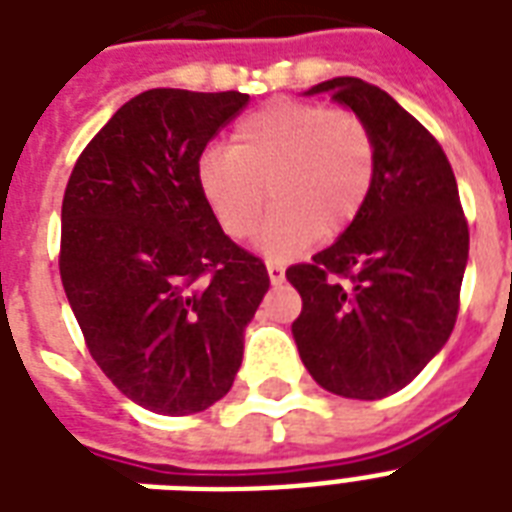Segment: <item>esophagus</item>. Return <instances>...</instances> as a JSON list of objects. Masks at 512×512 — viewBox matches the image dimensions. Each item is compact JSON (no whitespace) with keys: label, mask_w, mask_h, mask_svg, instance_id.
<instances>
[{"label":"esophagus","mask_w":512,"mask_h":512,"mask_svg":"<svg viewBox=\"0 0 512 512\" xmlns=\"http://www.w3.org/2000/svg\"><path fill=\"white\" fill-rule=\"evenodd\" d=\"M268 276H271L273 284H281V281H284V265L268 263Z\"/></svg>","instance_id":"1"}]
</instances>
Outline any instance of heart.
Returning <instances> with one entry per match:
<instances>
[{"instance_id": "obj_1", "label": "heart", "mask_w": 512, "mask_h": 512, "mask_svg": "<svg viewBox=\"0 0 512 512\" xmlns=\"http://www.w3.org/2000/svg\"><path fill=\"white\" fill-rule=\"evenodd\" d=\"M377 175V140L353 108L273 100L233 124L225 151L196 164V188L231 239H249L263 217V249L292 255L319 233L335 239L364 209ZM269 196H264V191Z\"/></svg>"}]
</instances>
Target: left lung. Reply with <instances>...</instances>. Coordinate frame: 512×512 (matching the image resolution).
<instances>
[{
  "label": "left lung",
  "mask_w": 512,
  "mask_h": 512,
  "mask_svg": "<svg viewBox=\"0 0 512 512\" xmlns=\"http://www.w3.org/2000/svg\"><path fill=\"white\" fill-rule=\"evenodd\" d=\"M311 92H332L369 122L377 175L348 231L287 268L303 297L292 335L321 388L374 401L406 388L452 335L468 217L441 143L388 92L356 76Z\"/></svg>",
  "instance_id": "8db88e82"
}]
</instances>
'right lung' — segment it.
Returning <instances> with one entry per match:
<instances>
[{
  "instance_id": "right-lung-1",
  "label": "right lung",
  "mask_w": 512,
  "mask_h": 512,
  "mask_svg": "<svg viewBox=\"0 0 512 512\" xmlns=\"http://www.w3.org/2000/svg\"><path fill=\"white\" fill-rule=\"evenodd\" d=\"M249 95L148 90L87 143L60 212V279L108 380L156 414L231 390L244 327L271 279L220 231L196 188L204 148Z\"/></svg>"
}]
</instances>
